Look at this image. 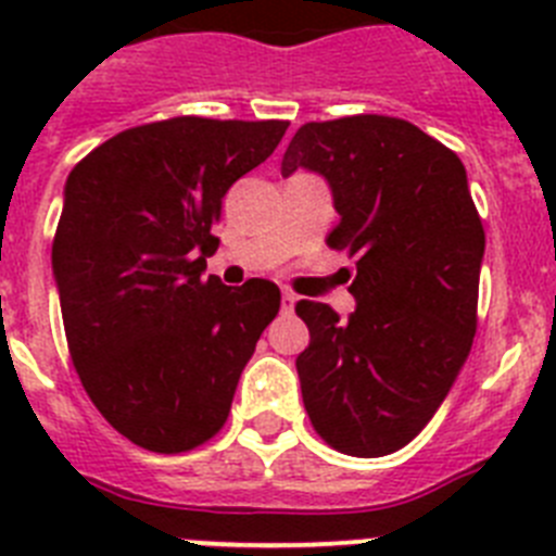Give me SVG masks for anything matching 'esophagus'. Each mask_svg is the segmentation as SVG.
<instances>
[{
  "mask_svg": "<svg viewBox=\"0 0 556 556\" xmlns=\"http://www.w3.org/2000/svg\"><path fill=\"white\" fill-rule=\"evenodd\" d=\"M294 303H298V294H294V292H283V298H281V306H283V312H292V308H294Z\"/></svg>",
  "mask_w": 556,
  "mask_h": 556,
  "instance_id": "34e87169",
  "label": "esophagus"
}]
</instances>
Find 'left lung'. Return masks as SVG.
<instances>
[{"label": "left lung", "instance_id": "obj_1", "mask_svg": "<svg viewBox=\"0 0 556 556\" xmlns=\"http://www.w3.org/2000/svg\"><path fill=\"white\" fill-rule=\"evenodd\" d=\"M328 180L339 225L328 248L356 258L348 323L301 301L312 342L298 356L314 431L351 456L404 448L454 387L476 333L484 228L456 152L395 116L308 122L281 175Z\"/></svg>", "mask_w": 556, "mask_h": 556}]
</instances>
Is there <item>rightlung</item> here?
<instances>
[{
    "label": "right lung",
    "mask_w": 556,
    "mask_h": 556,
    "mask_svg": "<svg viewBox=\"0 0 556 556\" xmlns=\"http://www.w3.org/2000/svg\"><path fill=\"white\" fill-rule=\"evenodd\" d=\"M289 122L175 116L130 127L68 172L52 273L75 370L108 424L155 454L217 434L281 289L205 273L225 191Z\"/></svg>",
    "instance_id": "add662e5"
}]
</instances>
